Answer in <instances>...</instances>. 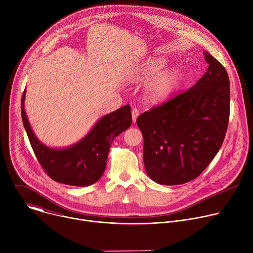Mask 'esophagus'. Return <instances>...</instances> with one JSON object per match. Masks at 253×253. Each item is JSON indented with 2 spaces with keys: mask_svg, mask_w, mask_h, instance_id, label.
Returning <instances> with one entry per match:
<instances>
[{
  "mask_svg": "<svg viewBox=\"0 0 253 253\" xmlns=\"http://www.w3.org/2000/svg\"><path fill=\"white\" fill-rule=\"evenodd\" d=\"M138 116H139L138 109H137V108H133V109H132V120H133V122H136Z\"/></svg>",
  "mask_w": 253,
  "mask_h": 253,
  "instance_id": "esophagus-1",
  "label": "esophagus"
}]
</instances>
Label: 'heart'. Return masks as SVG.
Here are the masks:
<instances>
[{
    "instance_id": "obj_1",
    "label": "heart",
    "mask_w": 253,
    "mask_h": 253,
    "mask_svg": "<svg viewBox=\"0 0 253 253\" xmlns=\"http://www.w3.org/2000/svg\"><path fill=\"white\" fill-rule=\"evenodd\" d=\"M165 60L162 58H154L147 60L139 68L134 70L129 75V80L138 82L147 80L164 67ZM179 78V72L176 69L167 70L156 76L149 82L144 91V100L150 104H159L167 100L174 91Z\"/></svg>"
}]
</instances>
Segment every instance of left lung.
Instances as JSON below:
<instances>
[{
  "instance_id": "8db88e82",
  "label": "left lung",
  "mask_w": 253,
  "mask_h": 253,
  "mask_svg": "<svg viewBox=\"0 0 253 253\" xmlns=\"http://www.w3.org/2000/svg\"><path fill=\"white\" fill-rule=\"evenodd\" d=\"M208 69L186 92L137 118L147 175L179 185L199 176L219 151L227 130L230 84L225 68L207 51Z\"/></svg>"
}]
</instances>
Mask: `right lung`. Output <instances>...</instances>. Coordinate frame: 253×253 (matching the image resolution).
Returning a JSON list of instances; mask_svg holds the SVG:
<instances>
[{"mask_svg": "<svg viewBox=\"0 0 253 253\" xmlns=\"http://www.w3.org/2000/svg\"><path fill=\"white\" fill-rule=\"evenodd\" d=\"M21 99L23 124L34 153L45 172L55 181L72 186H89L103 175L113 140L132 124L131 109L125 105L100 118L88 134L73 145L53 148L43 144L32 130Z\"/></svg>", "mask_w": 253, "mask_h": 253, "instance_id": "add662e5", "label": "right lung"}]
</instances>
